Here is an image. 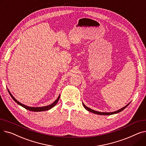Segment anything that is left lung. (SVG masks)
Segmentation results:
<instances>
[{"label": "left lung", "instance_id": "1", "mask_svg": "<svg viewBox=\"0 0 146 146\" xmlns=\"http://www.w3.org/2000/svg\"><path fill=\"white\" fill-rule=\"evenodd\" d=\"M82 104H83V106H84V108H85L86 110H88V111H89V112H92V113H95V114L102 115H112V114H115V113H117L120 112L122 111H123L125 108H127V107L128 106V105L129 104V103L128 104H127L126 106H125L124 107H123V108H121V109H120V110H118V111H114V112H101L96 111H95V110H92V109L88 108V107L86 106L83 102H82Z\"/></svg>", "mask_w": 146, "mask_h": 146}]
</instances>
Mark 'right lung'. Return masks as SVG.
Wrapping results in <instances>:
<instances>
[{
  "label": "right lung",
  "instance_id": "1",
  "mask_svg": "<svg viewBox=\"0 0 146 146\" xmlns=\"http://www.w3.org/2000/svg\"><path fill=\"white\" fill-rule=\"evenodd\" d=\"M9 92V93L11 95V96L12 97V98L13 99V100L15 101V102H17L18 105H21V106L24 107V108H25L26 110H28L29 111H34V112H41V111H47V110H49L50 109H51L52 108H53L54 106L58 102L59 99H60V95L58 96V97L57 98V99H56V100L52 104H51V105H49L48 106H42V107H31V106H27V105H25L24 104H21V102H19V101H18L16 99H15L13 95L11 94V92H9V90H7Z\"/></svg>",
  "mask_w": 146,
  "mask_h": 146
}]
</instances>
